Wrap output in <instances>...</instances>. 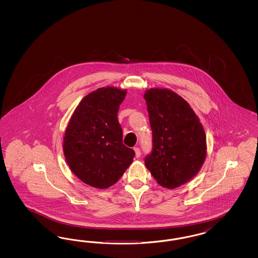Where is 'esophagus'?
Instances as JSON below:
<instances>
[{"instance_id": "obj_1", "label": "esophagus", "mask_w": 258, "mask_h": 258, "mask_svg": "<svg viewBox=\"0 0 258 258\" xmlns=\"http://www.w3.org/2000/svg\"><path fill=\"white\" fill-rule=\"evenodd\" d=\"M134 151H135L136 158H139L141 156V149L139 148H134Z\"/></svg>"}]
</instances>
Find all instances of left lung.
<instances>
[{
    "mask_svg": "<svg viewBox=\"0 0 258 258\" xmlns=\"http://www.w3.org/2000/svg\"><path fill=\"white\" fill-rule=\"evenodd\" d=\"M152 131V149L145 164L163 187H178L201 169L206 136L198 116L180 95L149 89L144 95Z\"/></svg>",
    "mask_w": 258,
    "mask_h": 258,
    "instance_id": "1",
    "label": "left lung"
}]
</instances>
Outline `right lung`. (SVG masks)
<instances>
[{
	"mask_svg": "<svg viewBox=\"0 0 258 258\" xmlns=\"http://www.w3.org/2000/svg\"><path fill=\"white\" fill-rule=\"evenodd\" d=\"M126 91L100 88L74 111L63 138V151L74 174L93 187H109L133 163L134 150L123 144L117 119Z\"/></svg>",
	"mask_w": 258,
	"mask_h": 258,
	"instance_id": "obj_1",
	"label": "right lung"
}]
</instances>
